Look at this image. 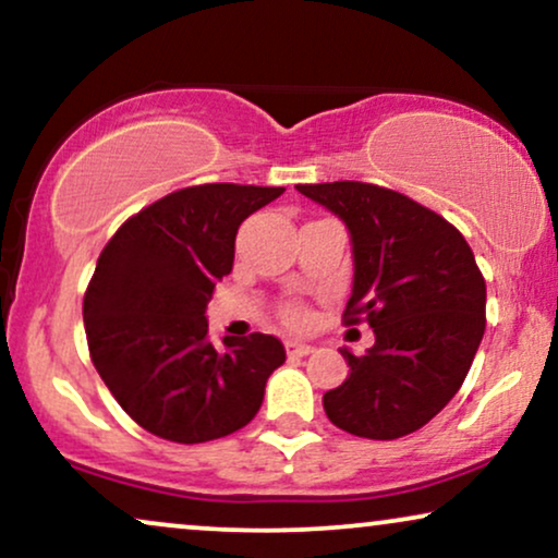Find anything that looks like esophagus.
Segmentation results:
<instances>
[{
  "label": "esophagus",
  "mask_w": 558,
  "mask_h": 558,
  "mask_svg": "<svg viewBox=\"0 0 558 558\" xmlns=\"http://www.w3.org/2000/svg\"><path fill=\"white\" fill-rule=\"evenodd\" d=\"M312 345L310 343H301V341H286V354L288 356H310L312 354Z\"/></svg>",
  "instance_id": "esophagus-1"
}]
</instances>
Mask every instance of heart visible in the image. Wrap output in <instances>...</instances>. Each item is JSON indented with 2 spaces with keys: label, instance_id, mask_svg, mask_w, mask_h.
<instances>
[{
  "label": "heart",
  "instance_id": "b5f03b06",
  "mask_svg": "<svg viewBox=\"0 0 558 558\" xmlns=\"http://www.w3.org/2000/svg\"><path fill=\"white\" fill-rule=\"evenodd\" d=\"M280 317H283V323L291 325V328H304V325L310 323V310H306L304 304H286Z\"/></svg>",
  "mask_w": 558,
  "mask_h": 558
}]
</instances>
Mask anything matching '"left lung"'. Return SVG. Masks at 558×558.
<instances>
[{
  "mask_svg": "<svg viewBox=\"0 0 558 558\" xmlns=\"http://www.w3.org/2000/svg\"><path fill=\"white\" fill-rule=\"evenodd\" d=\"M345 222L354 291L343 323H367L375 345L323 396L328 420L369 440L427 425L462 388L485 332V278L446 217L375 183L296 185Z\"/></svg>",
  "mask_w": 558,
  "mask_h": 558,
  "instance_id": "left-lung-1",
  "label": "left lung"
}]
</instances>
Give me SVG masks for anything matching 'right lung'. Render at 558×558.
Returning a JSON list of instances; mask_svg holds the SVG:
<instances>
[{
    "label": "right lung",
    "instance_id": "obj_1",
    "mask_svg": "<svg viewBox=\"0 0 558 558\" xmlns=\"http://www.w3.org/2000/svg\"><path fill=\"white\" fill-rule=\"evenodd\" d=\"M280 185L202 183L128 217L101 248L83 296L88 354L136 425L172 444L241 430L286 362L275 336L207 341L215 283L233 270L235 233Z\"/></svg>",
    "mask_w": 558,
    "mask_h": 558
}]
</instances>
